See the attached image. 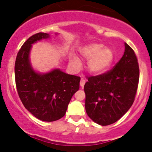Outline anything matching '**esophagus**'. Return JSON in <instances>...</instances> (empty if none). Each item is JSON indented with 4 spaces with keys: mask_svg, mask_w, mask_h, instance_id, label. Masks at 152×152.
I'll return each mask as SVG.
<instances>
[{
    "mask_svg": "<svg viewBox=\"0 0 152 152\" xmlns=\"http://www.w3.org/2000/svg\"><path fill=\"white\" fill-rule=\"evenodd\" d=\"M85 82H86L85 79H83V78H81V81H80V86H81V87H84V84H85Z\"/></svg>",
    "mask_w": 152,
    "mask_h": 152,
    "instance_id": "obj_1",
    "label": "esophagus"
}]
</instances>
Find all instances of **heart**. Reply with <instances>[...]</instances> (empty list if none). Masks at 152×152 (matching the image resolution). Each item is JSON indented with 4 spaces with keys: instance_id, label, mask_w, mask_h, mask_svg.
<instances>
[{
    "instance_id": "1",
    "label": "heart",
    "mask_w": 152,
    "mask_h": 152,
    "mask_svg": "<svg viewBox=\"0 0 152 152\" xmlns=\"http://www.w3.org/2000/svg\"><path fill=\"white\" fill-rule=\"evenodd\" d=\"M81 55L86 60H89L87 68L93 74H100L111 66L115 59V54L111 48L105 47L102 44L94 43L83 47L80 51ZM71 63L75 68L79 69L81 62L73 57Z\"/></svg>"
}]
</instances>
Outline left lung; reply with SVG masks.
I'll return each instance as SVG.
<instances>
[{
	"label": "left lung",
	"instance_id": "obj_1",
	"mask_svg": "<svg viewBox=\"0 0 152 152\" xmlns=\"http://www.w3.org/2000/svg\"><path fill=\"white\" fill-rule=\"evenodd\" d=\"M124 55L110 71L87 76L84 87L85 109L92 121L102 126L119 120L132 106L139 81L135 52L124 43Z\"/></svg>",
	"mask_w": 152,
	"mask_h": 152
}]
</instances>
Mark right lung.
I'll return each mask as SVG.
<instances>
[{"label": "right lung", "mask_w": 152, "mask_h": 152, "mask_svg": "<svg viewBox=\"0 0 152 152\" xmlns=\"http://www.w3.org/2000/svg\"><path fill=\"white\" fill-rule=\"evenodd\" d=\"M49 37L38 33L28 38L18 52L14 65L15 82L22 104L35 117L54 122L65 116L73 94L79 90V76L55 69L47 73H36L30 63L32 44Z\"/></svg>", "instance_id": "add662e5"}]
</instances>
